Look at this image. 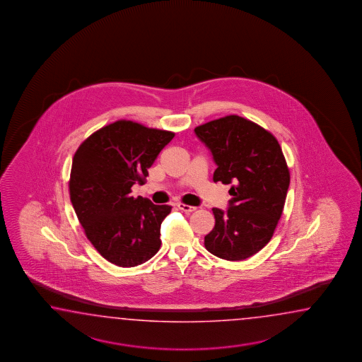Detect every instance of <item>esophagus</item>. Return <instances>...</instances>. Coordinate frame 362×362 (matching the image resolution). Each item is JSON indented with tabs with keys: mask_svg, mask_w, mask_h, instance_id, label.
I'll return each mask as SVG.
<instances>
[{
	"mask_svg": "<svg viewBox=\"0 0 362 362\" xmlns=\"http://www.w3.org/2000/svg\"><path fill=\"white\" fill-rule=\"evenodd\" d=\"M178 209H181V211H184L186 214H190V212H194L197 207H194V206H189V204H185V203H177Z\"/></svg>",
	"mask_w": 362,
	"mask_h": 362,
	"instance_id": "34e87169",
	"label": "esophagus"
}]
</instances>
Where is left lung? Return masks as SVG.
<instances>
[{
  "label": "left lung",
  "mask_w": 362,
  "mask_h": 362,
  "mask_svg": "<svg viewBox=\"0 0 362 362\" xmlns=\"http://www.w3.org/2000/svg\"><path fill=\"white\" fill-rule=\"evenodd\" d=\"M217 164L214 181L231 184L229 209L214 208L215 228L204 237L212 255L240 262L267 246L285 206L290 170L277 139L242 116L197 127Z\"/></svg>",
  "instance_id": "left-lung-1"
}]
</instances>
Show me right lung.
Here are the masks:
<instances>
[{"instance_id":"right-lung-1","label":"right lung","mask_w":362,"mask_h":362,"mask_svg":"<svg viewBox=\"0 0 362 362\" xmlns=\"http://www.w3.org/2000/svg\"><path fill=\"white\" fill-rule=\"evenodd\" d=\"M175 133L117 120L78 146L69 175V198L86 238L107 262L131 268L150 260L162 245L160 225L170 206L132 197Z\"/></svg>"}]
</instances>
